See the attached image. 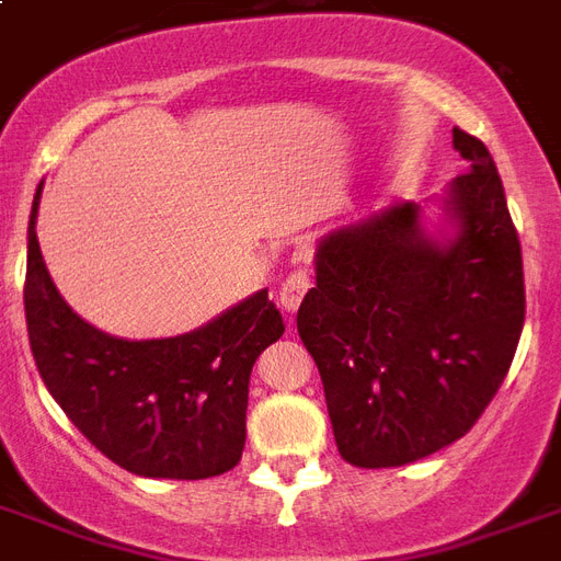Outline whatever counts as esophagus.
Returning <instances> with one entry per match:
<instances>
[{
	"mask_svg": "<svg viewBox=\"0 0 561 561\" xmlns=\"http://www.w3.org/2000/svg\"><path fill=\"white\" fill-rule=\"evenodd\" d=\"M309 288H311L309 273H306V271L290 273L288 279L282 282V288H279L282 309L288 311V314H294V311L299 309V302H302V297H306V290H309Z\"/></svg>",
	"mask_w": 561,
	"mask_h": 561,
	"instance_id": "esophagus-1",
	"label": "esophagus"
}]
</instances>
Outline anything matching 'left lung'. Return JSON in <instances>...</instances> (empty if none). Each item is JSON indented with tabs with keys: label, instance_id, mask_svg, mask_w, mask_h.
<instances>
[{
	"label": "left lung",
	"instance_id": "obj_1",
	"mask_svg": "<svg viewBox=\"0 0 561 561\" xmlns=\"http://www.w3.org/2000/svg\"><path fill=\"white\" fill-rule=\"evenodd\" d=\"M453 149L468 173L442 196L337 226L314 252L318 285L297 332L337 453L356 468H397L459 442L518 350L524 262L497 164L461 128Z\"/></svg>",
	"mask_w": 561,
	"mask_h": 561
}]
</instances>
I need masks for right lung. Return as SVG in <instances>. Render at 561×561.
<instances>
[{
	"instance_id": "1",
	"label": "right lung",
	"mask_w": 561,
	"mask_h": 561,
	"mask_svg": "<svg viewBox=\"0 0 561 561\" xmlns=\"http://www.w3.org/2000/svg\"><path fill=\"white\" fill-rule=\"evenodd\" d=\"M34 194L25 323L55 403L114 465L149 480H208L241 461L255 358L285 332L267 288L185 335L128 341L67 306L37 243Z\"/></svg>"
}]
</instances>
